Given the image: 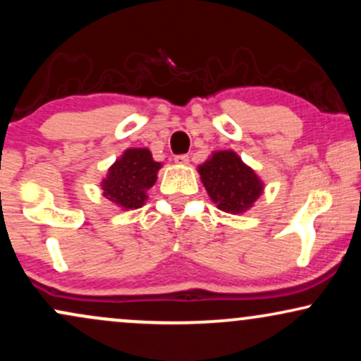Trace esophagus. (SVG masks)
Segmentation results:
<instances>
[{
	"label": "esophagus",
	"mask_w": 361,
	"mask_h": 361,
	"mask_svg": "<svg viewBox=\"0 0 361 361\" xmlns=\"http://www.w3.org/2000/svg\"><path fill=\"white\" fill-rule=\"evenodd\" d=\"M190 161V157L186 154H180V156H175V163L180 164V166H186Z\"/></svg>",
	"instance_id": "34e87169"
}]
</instances>
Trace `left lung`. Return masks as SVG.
<instances>
[{"instance_id":"left-lung-1","label":"left lung","mask_w":361,"mask_h":361,"mask_svg":"<svg viewBox=\"0 0 361 361\" xmlns=\"http://www.w3.org/2000/svg\"><path fill=\"white\" fill-rule=\"evenodd\" d=\"M200 180L219 210L244 214L263 193L264 183L234 151H215L198 166Z\"/></svg>"}]
</instances>
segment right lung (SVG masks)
Returning <instances> with one entry per match:
<instances>
[{
    "mask_svg": "<svg viewBox=\"0 0 361 361\" xmlns=\"http://www.w3.org/2000/svg\"><path fill=\"white\" fill-rule=\"evenodd\" d=\"M163 164L152 159L146 147H130L109 168L100 183L103 197L122 210L140 209L147 200V190L157 180Z\"/></svg>",
    "mask_w": 361,
    "mask_h": 361,
    "instance_id": "1",
    "label": "right lung"
}]
</instances>
